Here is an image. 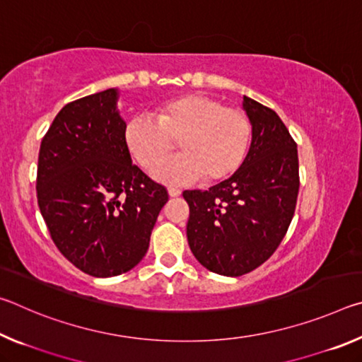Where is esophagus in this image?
Here are the masks:
<instances>
[{"mask_svg": "<svg viewBox=\"0 0 362 362\" xmlns=\"http://www.w3.org/2000/svg\"><path fill=\"white\" fill-rule=\"evenodd\" d=\"M168 193H169V196L170 198H177V196H180V189L179 188H174V187H169L168 188Z\"/></svg>", "mask_w": 362, "mask_h": 362, "instance_id": "1", "label": "esophagus"}]
</instances>
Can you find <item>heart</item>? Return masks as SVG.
<instances>
[{"label": "heart", "mask_w": 362, "mask_h": 362, "mask_svg": "<svg viewBox=\"0 0 362 362\" xmlns=\"http://www.w3.org/2000/svg\"><path fill=\"white\" fill-rule=\"evenodd\" d=\"M150 115L127 121L124 142L145 170L168 158L179 142L182 151L159 166L153 175L166 183L226 179L241 166L249 148L252 126L240 108L204 94H185L163 102Z\"/></svg>", "instance_id": "1"}]
</instances>
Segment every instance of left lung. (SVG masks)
Here are the masks:
<instances>
[{
    "instance_id": "left-lung-1",
    "label": "left lung",
    "mask_w": 362,
    "mask_h": 362,
    "mask_svg": "<svg viewBox=\"0 0 362 362\" xmlns=\"http://www.w3.org/2000/svg\"><path fill=\"white\" fill-rule=\"evenodd\" d=\"M252 142L241 168L206 192L187 189V238L201 265L243 276L273 255L296 212L300 177L296 140L276 112L249 97Z\"/></svg>"
}]
</instances>
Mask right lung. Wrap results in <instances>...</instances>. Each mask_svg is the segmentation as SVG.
Instances as JSON below:
<instances>
[{"mask_svg": "<svg viewBox=\"0 0 362 362\" xmlns=\"http://www.w3.org/2000/svg\"><path fill=\"white\" fill-rule=\"evenodd\" d=\"M116 89L73 100L41 140L36 198L57 249L81 272L118 276L144 259L166 187L136 164Z\"/></svg>", "mask_w": 362, "mask_h": 362, "instance_id": "obj_1", "label": "right lung"}]
</instances>
